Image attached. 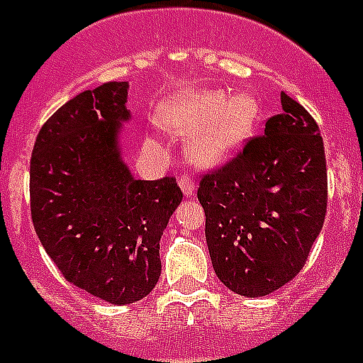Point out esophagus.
Here are the masks:
<instances>
[{
	"label": "esophagus",
	"instance_id": "1",
	"mask_svg": "<svg viewBox=\"0 0 363 363\" xmlns=\"http://www.w3.org/2000/svg\"><path fill=\"white\" fill-rule=\"evenodd\" d=\"M179 186H181L182 194H184L186 198H190V196L196 192V182H194L190 177H181V179H179Z\"/></svg>",
	"mask_w": 363,
	"mask_h": 363
}]
</instances>
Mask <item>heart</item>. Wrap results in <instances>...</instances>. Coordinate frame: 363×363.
<instances>
[{"instance_id":"obj_1","label":"heart","mask_w":363,"mask_h":363,"mask_svg":"<svg viewBox=\"0 0 363 363\" xmlns=\"http://www.w3.org/2000/svg\"><path fill=\"white\" fill-rule=\"evenodd\" d=\"M262 118V101L254 92L198 88L165 99L160 125L186 137L188 156L199 167H220L238 158Z\"/></svg>"}]
</instances>
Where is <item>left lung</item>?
<instances>
[{
    "instance_id": "1",
    "label": "left lung",
    "mask_w": 363,
    "mask_h": 363,
    "mask_svg": "<svg viewBox=\"0 0 363 363\" xmlns=\"http://www.w3.org/2000/svg\"><path fill=\"white\" fill-rule=\"evenodd\" d=\"M238 158L205 175L198 199L216 277L232 292L259 298L298 275L324 224L328 173L315 118L281 94Z\"/></svg>"
}]
</instances>
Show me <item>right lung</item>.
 I'll return each instance as SVG.
<instances>
[{
  "instance_id": "1",
  "label": "right lung",
  "mask_w": 363,
  "mask_h": 363,
  "mask_svg": "<svg viewBox=\"0 0 363 363\" xmlns=\"http://www.w3.org/2000/svg\"><path fill=\"white\" fill-rule=\"evenodd\" d=\"M128 90L107 82L62 105L39 131L30 164L43 248L67 281L113 305L152 292L160 239L182 201L175 179L139 181L124 162Z\"/></svg>"
}]
</instances>
